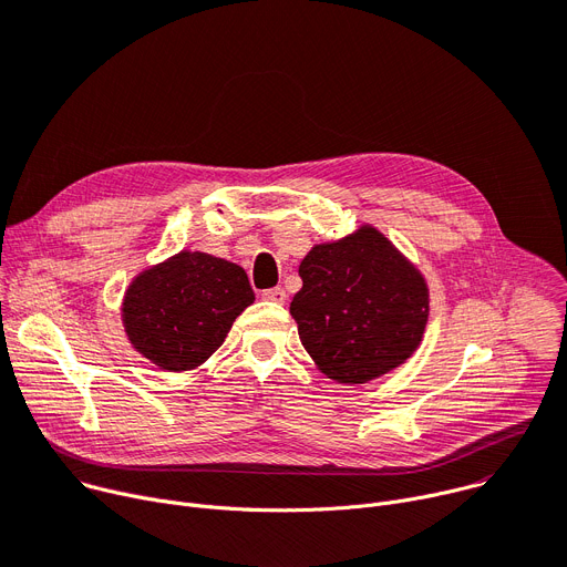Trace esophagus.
<instances>
[{
  "mask_svg": "<svg viewBox=\"0 0 567 567\" xmlns=\"http://www.w3.org/2000/svg\"><path fill=\"white\" fill-rule=\"evenodd\" d=\"M264 300H274V303H285L287 300V291L282 287H274V289H264L261 291Z\"/></svg>",
  "mask_w": 567,
  "mask_h": 567,
  "instance_id": "1",
  "label": "esophagus"
}]
</instances>
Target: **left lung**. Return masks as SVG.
Returning <instances> with one entry per match:
<instances>
[{
	"label": "left lung",
	"mask_w": 567,
	"mask_h": 567,
	"mask_svg": "<svg viewBox=\"0 0 567 567\" xmlns=\"http://www.w3.org/2000/svg\"><path fill=\"white\" fill-rule=\"evenodd\" d=\"M303 287L289 312L317 367L337 383L362 385L403 364L429 321L424 276L371 225L300 261Z\"/></svg>",
	"instance_id": "8db88e82"
}]
</instances>
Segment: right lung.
<instances>
[{
    "mask_svg": "<svg viewBox=\"0 0 567 567\" xmlns=\"http://www.w3.org/2000/svg\"><path fill=\"white\" fill-rule=\"evenodd\" d=\"M248 276L237 264L182 250L138 274L123 298L130 344L166 371L200 367L252 303Z\"/></svg>",
    "mask_w": 567,
    "mask_h": 567,
    "instance_id": "add662e5",
    "label": "right lung"
}]
</instances>
